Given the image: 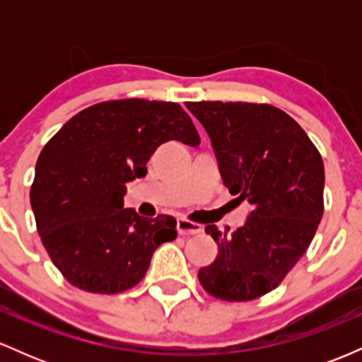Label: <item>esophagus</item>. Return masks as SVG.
<instances>
[{"label": "esophagus", "mask_w": 362, "mask_h": 362, "mask_svg": "<svg viewBox=\"0 0 362 362\" xmlns=\"http://www.w3.org/2000/svg\"><path fill=\"white\" fill-rule=\"evenodd\" d=\"M177 231L178 235H197L202 231V226L189 219H177Z\"/></svg>", "instance_id": "esophagus-1"}]
</instances>
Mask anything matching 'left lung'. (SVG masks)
Wrapping results in <instances>:
<instances>
[{
  "label": "left lung",
  "instance_id": "1",
  "mask_svg": "<svg viewBox=\"0 0 362 362\" xmlns=\"http://www.w3.org/2000/svg\"><path fill=\"white\" fill-rule=\"evenodd\" d=\"M206 129L223 184L252 211L235 231L206 233L218 257L197 277L223 301H250L281 284L308 250L323 214L325 170L300 124L265 103L189 102Z\"/></svg>",
  "mask_w": 362,
  "mask_h": 362
}]
</instances>
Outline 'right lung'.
Returning a JSON list of instances; mask_svg holds the SVG:
<instances>
[{
  "label": "right lung",
  "instance_id": "add662e5",
  "mask_svg": "<svg viewBox=\"0 0 362 362\" xmlns=\"http://www.w3.org/2000/svg\"><path fill=\"white\" fill-rule=\"evenodd\" d=\"M201 138L178 103L112 100L81 110L45 144L35 165L30 204L49 257L73 286L114 294L136 286L177 221L124 209L127 182L146 177L160 144Z\"/></svg>",
  "mask_w": 362,
  "mask_h": 362
}]
</instances>
